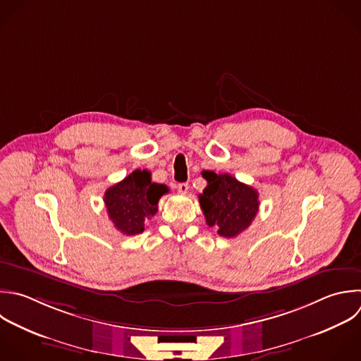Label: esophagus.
<instances>
[{
    "label": "esophagus",
    "mask_w": 361,
    "mask_h": 361,
    "mask_svg": "<svg viewBox=\"0 0 361 361\" xmlns=\"http://www.w3.org/2000/svg\"><path fill=\"white\" fill-rule=\"evenodd\" d=\"M189 190V183L188 182H182L178 185V192L179 193H186Z\"/></svg>",
    "instance_id": "1"
}]
</instances>
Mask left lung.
<instances>
[{"label": "left lung", "instance_id": "obj_1", "mask_svg": "<svg viewBox=\"0 0 361 361\" xmlns=\"http://www.w3.org/2000/svg\"><path fill=\"white\" fill-rule=\"evenodd\" d=\"M207 186L199 195L200 207L210 227L223 237L233 238L244 231L258 213V192L228 173L204 171Z\"/></svg>", "mask_w": 361, "mask_h": 361}]
</instances>
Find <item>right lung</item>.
Listing matches in <instances>:
<instances>
[{"label": "right lung", "mask_w": 361, "mask_h": 361, "mask_svg": "<svg viewBox=\"0 0 361 361\" xmlns=\"http://www.w3.org/2000/svg\"><path fill=\"white\" fill-rule=\"evenodd\" d=\"M169 189L151 180V172L135 169L121 182L109 188L104 203L114 227L126 235L144 231L145 221L157 214L158 202Z\"/></svg>", "instance_id": "obj_1"}]
</instances>
